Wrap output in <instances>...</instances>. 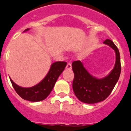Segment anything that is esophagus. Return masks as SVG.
Instances as JSON below:
<instances>
[{"instance_id":"1","label":"esophagus","mask_w":131,"mask_h":131,"mask_svg":"<svg viewBox=\"0 0 131 131\" xmlns=\"http://www.w3.org/2000/svg\"><path fill=\"white\" fill-rule=\"evenodd\" d=\"M71 63H68L67 64V67H66V69H67V70H71Z\"/></svg>"}]
</instances>
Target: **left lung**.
Segmentation results:
<instances>
[{"mask_svg":"<svg viewBox=\"0 0 131 131\" xmlns=\"http://www.w3.org/2000/svg\"><path fill=\"white\" fill-rule=\"evenodd\" d=\"M103 43L115 50V67L108 75L98 79L87 71L81 61H74L72 68L74 74L73 89L75 95L81 102L85 103H95L107 98L115 88L121 73V61L118 49L112 40H105Z\"/></svg>","mask_w":131,"mask_h":131,"instance_id":"obj_1","label":"left lung"}]
</instances>
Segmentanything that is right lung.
<instances>
[{"instance_id":"1","label":"right lung","mask_w":131,"mask_h":131,"mask_svg":"<svg viewBox=\"0 0 131 131\" xmlns=\"http://www.w3.org/2000/svg\"><path fill=\"white\" fill-rule=\"evenodd\" d=\"M29 29L24 31H28ZM65 61H56L51 65L46 76L39 84L31 88H22L16 84L10 78L13 88L18 94L28 101L37 102L43 100L48 97L53 89L55 82L67 66Z\"/></svg>"}]
</instances>
